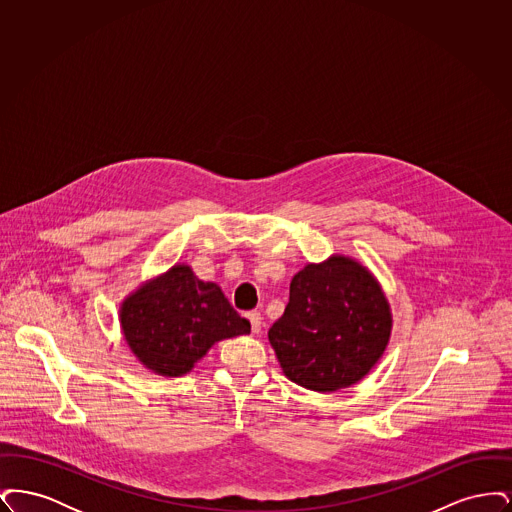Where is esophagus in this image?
<instances>
[{
	"mask_svg": "<svg viewBox=\"0 0 512 512\" xmlns=\"http://www.w3.org/2000/svg\"><path fill=\"white\" fill-rule=\"evenodd\" d=\"M247 318H249V322H251V330H253V334H259V332H261V324H263V317H261V313H259V311H249V313H247Z\"/></svg>",
	"mask_w": 512,
	"mask_h": 512,
	"instance_id": "obj_1",
	"label": "esophagus"
}]
</instances>
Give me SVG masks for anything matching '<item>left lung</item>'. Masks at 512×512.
I'll return each mask as SVG.
<instances>
[{"mask_svg": "<svg viewBox=\"0 0 512 512\" xmlns=\"http://www.w3.org/2000/svg\"><path fill=\"white\" fill-rule=\"evenodd\" d=\"M390 332V305L378 282L353 259L336 255L293 276L290 301L268 340L292 382L336 391L368 374Z\"/></svg>", "mask_w": 512, "mask_h": 512, "instance_id": "1", "label": "left lung"}]
</instances>
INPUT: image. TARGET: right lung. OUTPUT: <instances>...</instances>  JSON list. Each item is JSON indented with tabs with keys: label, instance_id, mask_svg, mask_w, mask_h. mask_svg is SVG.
Instances as JSON below:
<instances>
[{
	"label": "right lung",
	"instance_id": "obj_1",
	"mask_svg": "<svg viewBox=\"0 0 512 512\" xmlns=\"http://www.w3.org/2000/svg\"><path fill=\"white\" fill-rule=\"evenodd\" d=\"M121 324L134 355L165 376L186 374L213 343L251 330L219 286L201 282L186 265L130 295Z\"/></svg>",
	"mask_w": 512,
	"mask_h": 512
}]
</instances>
